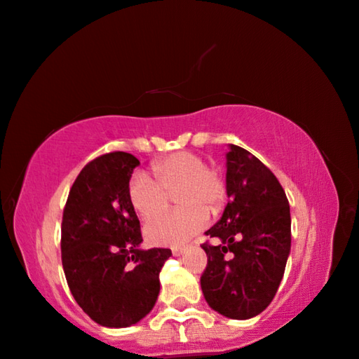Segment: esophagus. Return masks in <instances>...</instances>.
<instances>
[{
	"instance_id": "esophagus-1",
	"label": "esophagus",
	"mask_w": 359,
	"mask_h": 359,
	"mask_svg": "<svg viewBox=\"0 0 359 359\" xmlns=\"http://www.w3.org/2000/svg\"><path fill=\"white\" fill-rule=\"evenodd\" d=\"M186 251L184 248H180V246H175L173 249H171V252H173V256H181Z\"/></svg>"
}]
</instances>
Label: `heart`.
Returning a JSON list of instances; mask_svg holds the SVG:
<instances>
[{
	"label": "heart",
	"mask_w": 359,
	"mask_h": 359,
	"mask_svg": "<svg viewBox=\"0 0 359 359\" xmlns=\"http://www.w3.org/2000/svg\"><path fill=\"white\" fill-rule=\"evenodd\" d=\"M152 178L136 175L128 188V199L139 217L149 218L168 203V194L177 193L180 209L150 219L145 238L154 244H181L207 225L210 212L222 209L226 186L220 175L207 168L205 160L191 152H176L152 163Z\"/></svg>",
	"instance_id": "1"
}]
</instances>
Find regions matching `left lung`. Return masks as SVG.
Returning <instances> with one entry per match:
<instances>
[{"mask_svg":"<svg viewBox=\"0 0 359 359\" xmlns=\"http://www.w3.org/2000/svg\"><path fill=\"white\" fill-rule=\"evenodd\" d=\"M223 215L205 235L207 267L201 288L209 306L230 319H251L270 304L292 248L287 194L275 175L246 149L226 154Z\"/></svg>","mask_w":359,"mask_h":359,"instance_id":"1","label":"left lung"}]
</instances>
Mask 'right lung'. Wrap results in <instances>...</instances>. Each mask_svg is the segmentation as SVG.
<instances>
[{
  "label": "right lung",
  "mask_w": 359,
  "mask_h": 359,
  "mask_svg": "<svg viewBox=\"0 0 359 359\" xmlns=\"http://www.w3.org/2000/svg\"><path fill=\"white\" fill-rule=\"evenodd\" d=\"M139 160L128 152L86 165L67 196L61 261L76 303L103 327H129L147 316L160 293L170 249H141V223L129 204Z\"/></svg>",
  "instance_id": "right-lung-1"
}]
</instances>
